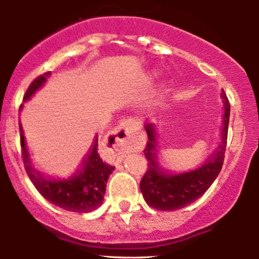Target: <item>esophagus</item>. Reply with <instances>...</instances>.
Returning <instances> with one entry per match:
<instances>
[{
	"mask_svg": "<svg viewBox=\"0 0 259 259\" xmlns=\"http://www.w3.org/2000/svg\"><path fill=\"white\" fill-rule=\"evenodd\" d=\"M136 125H138L136 120L124 119L113 130L111 136H109V142H111L112 147L114 148V159L117 162H120L125 156L127 146H129V135L134 133Z\"/></svg>",
	"mask_w": 259,
	"mask_h": 259,
	"instance_id": "34e87169",
	"label": "esophagus"
}]
</instances>
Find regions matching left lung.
Instances as JSON below:
<instances>
[{"label": "left lung", "instance_id": "8db88e82", "mask_svg": "<svg viewBox=\"0 0 259 259\" xmlns=\"http://www.w3.org/2000/svg\"><path fill=\"white\" fill-rule=\"evenodd\" d=\"M221 97L224 103L221 144L213 156L196 168L173 170L162 165L157 150L156 125L152 123L145 125L148 141L144 153L147 158L148 169L140 183V190L150 207L158 210H175L189 206L198 200L218 177L224 162L230 117V105L224 91H222Z\"/></svg>", "mask_w": 259, "mask_h": 259}]
</instances>
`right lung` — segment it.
<instances>
[{
    "label": "right lung",
    "mask_w": 259,
    "mask_h": 259,
    "mask_svg": "<svg viewBox=\"0 0 259 259\" xmlns=\"http://www.w3.org/2000/svg\"><path fill=\"white\" fill-rule=\"evenodd\" d=\"M51 76V72H47L36 78L26 90L24 101H29L46 84L47 79ZM23 105L20 106L22 111ZM20 141H22L23 162L26 174L36 190L47 201L59 208L69 212L90 213L97 209L103 203L106 194V185L109 175L114 170V167L103 162L100 157L99 135L95 136L90 152L82 160L81 165L67 177H53L47 175L34 167L24 139V132L20 124Z\"/></svg>",
    "instance_id": "1"
}]
</instances>
